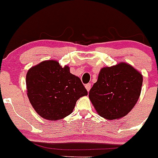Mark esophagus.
Masks as SVG:
<instances>
[{"mask_svg": "<svg viewBox=\"0 0 158 158\" xmlns=\"http://www.w3.org/2000/svg\"><path fill=\"white\" fill-rule=\"evenodd\" d=\"M85 87L86 90H87L88 92H89V90H90V89H91V84H90V83L86 84L85 86Z\"/></svg>", "mask_w": 158, "mask_h": 158, "instance_id": "1", "label": "esophagus"}]
</instances>
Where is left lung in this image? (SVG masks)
Listing matches in <instances>:
<instances>
[{
  "label": "left lung",
  "mask_w": 158,
  "mask_h": 158,
  "mask_svg": "<svg viewBox=\"0 0 158 158\" xmlns=\"http://www.w3.org/2000/svg\"><path fill=\"white\" fill-rule=\"evenodd\" d=\"M143 77L126 62L104 67L89 94L100 116L117 119L127 115L139 100Z\"/></svg>",
  "instance_id": "8db88e82"
}]
</instances>
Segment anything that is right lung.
<instances>
[{"mask_svg": "<svg viewBox=\"0 0 158 158\" xmlns=\"http://www.w3.org/2000/svg\"><path fill=\"white\" fill-rule=\"evenodd\" d=\"M29 101L42 118L55 121L70 115L77 100L88 92L68 65L47 60L32 66L26 75Z\"/></svg>", "mask_w": 158, "mask_h": 158, "instance_id": "1", "label": "right lung"}]
</instances>
